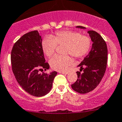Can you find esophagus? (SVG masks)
<instances>
[{"label":"esophagus","instance_id":"esophagus-1","mask_svg":"<svg viewBox=\"0 0 122 122\" xmlns=\"http://www.w3.org/2000/svg\"><path fill=\"white\" fill-rule=\"evenodd\" d=\"M59 72L61 74H68V72H66V71H59Z\"/></svg>","mask_w":122,"mask_h":122}]
</instances>
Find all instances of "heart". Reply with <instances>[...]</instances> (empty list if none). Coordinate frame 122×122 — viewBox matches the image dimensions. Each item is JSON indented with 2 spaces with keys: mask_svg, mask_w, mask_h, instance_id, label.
Instances as JSON below:
<instances>
[{
  "mask_svg": "<svg viewBox=\"0 0 122 122\" xmlns=\"http://www.w3.org/2000/svg\"><path fill=\"white\" fill-rule=\"evenodd\" d=\"M91 39L88 36L81 35L77 32L72 30L59 31L54 36H47L42 41V49L48 57L55 52L57 45L65 46L64 54L72 55L76 58L85 56L91 48ZM72 62L69 55H55L50 61L51 67L54 70L66 71Z\"/></svg>",
  "mask_w": 122,
  "mask_h": 122,
  "instance_id": "heart-1",
  "label": "heart"
}]
</instances>
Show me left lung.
Segmentation results:
<instances>
[{
    "label": "left lung",
    "mask_w": 122,
    "mask_h": 122,
    "mask_svg": "<svg viewBox=\"0 0 122 122\" xmlns=\"http://www.w3.org/2000/svg\"><path fill=\"white\" fill-rule=\"evenodd\" d=\"M77 28L86 29L85 27L77 26ZM92 41V48L88 55L78 66L81 73L77 71V80L71 87L81 94H86L93 90L103 78L105 73L107 62V48L106 44L100 34L94 30H88Z\"/></svg>",
    "instance_id": "left-lung-1"
}]
</instances>
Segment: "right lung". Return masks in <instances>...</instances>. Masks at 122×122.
I'll list each match as a JSON object with an SVG mask.
<instances>
[{
    "label": "right lung",
    "instance_id": "right-lung-1",
    "mask_svg": "<svg viewBox=\"0 0 122 122\" xmlns=\"http://www.w3.org/2000/svg\"><path fill=\"white\" fill-rule=\"evenodd\" d=\"M41 36L38 30L23 35L14 44L11 52V63L14 76L20 87L29 94L42 97L52 87L56 71L39 74L50 68L45 62L42 49Z\"/></svg>",
    "mask_w": 122,
    "mask_h": 122
}]
</instances>
